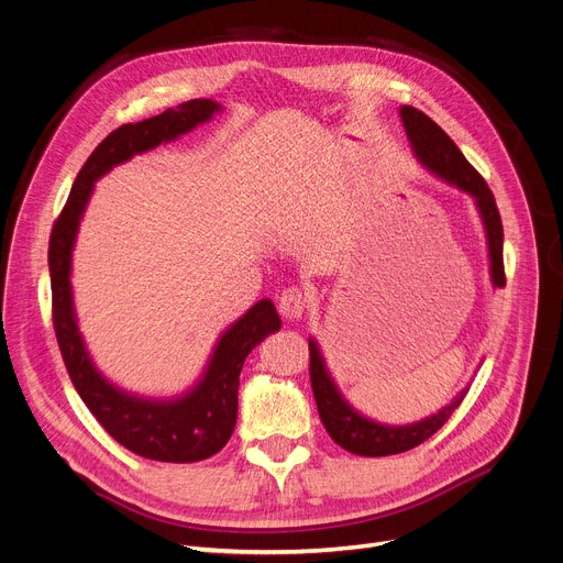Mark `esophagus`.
Segmentation results:
<instances>
[{
	"label": "esophagus",
	"mask_w": 563,
	"mask_h": 563,
	"mask_svg": "<svg viewBox=\"0 0 563 563\" xmlns=\"http://www.w3.org/2000/svg\"><path fill=\"white\" fill-rule=\"evenodd\" d=\"M308 308H310V298H308V294H305L302 289H298V287L283 289V294L278 298V312L285 319H291V321L300 319Z\"/></svg>",
	"instance_id": "esophagus-1"
}]
</instances>
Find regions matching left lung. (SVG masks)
I'll return each instance as SVG.
<instances>
[{
    "instance_id": "1",
    "label": "left lung",
    "mask_w": 563,
    "mask_h": 563,
    "mask_svg": "<svg viewBox=\"0 0 563 563\" xmlns=\"http://www.w3.org/2000/svg\"><path fill=\"white\" fill-rule=\"evenodd\" d=\"M401 121L406 128V136L411 141L418 159L440 175L444 181L457 186L460 190L470 192L476 199V207L481 211L485 231H487V244H489V261H492V280L496 287H505V267H503V222L496 207V199L483 179V175L465 159L463 152L449 139V134L424 112L404 106L401 108ZM310 379L312 390L317 399V408L321 422L330 438L343 446L350 453L356 455H393L408 449H416L424 440H429L455 411L467 395V390L460 393L446 408L440 413L408 424V427H384L373 420H366L341 397L334 382L330 379L323 356L319 352V345L314 339H310Z\"/></svg>"
}]
</instances>
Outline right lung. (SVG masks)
<instances>
[{
  "label": "right lung",
  "instance_id": "obj_1",
  "mask_svg": "<svg viewBox=\"0 0 563 563\" xmlns=\"http://www.w3.org/2000/svg\"><path fill=\"white\" fill-rule=\"evenodd\" d=\"M218 110L220 106L213 100L195 98L177 110L125 123L108 134L80 168L48 238L51 317L71 384L98 424L119 444L159 463H197L216 455L229 442L238 420V386L244 360L265 336L280 330V317L269 298L255 302L222 334L207 373L188 395L170 401L141 399L103 379L89 360L74 314L71 249L93 181L100 175L139 152L177 139L209 121Z\"/></svg>",
  "mask_w": 563,
  "mask_h": 563
}]
</instances>
